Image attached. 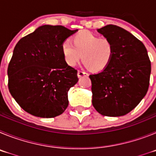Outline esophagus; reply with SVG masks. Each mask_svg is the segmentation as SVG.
<instances>
[{
	"mask_svg": "<svg viewBox=\"0 0 156 156\" xmlns=\"http://www.w3.org/2000/svg\"><path fill=\"white\" fill-rule=\"evenodd\" d=\"M77 76L78 77H82V76H88V74L85 72H83V71H78L77 72Z\"/></svg>",
	"mask_w": 156,
	"mask_h": 156,
	"instance_id": "1",
	"label": "esophagus"
}]
</instances>
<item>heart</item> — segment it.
<instances>
[{
    "label": "heart",
    "mask_w": 156,
    "mask_h": 156,
    "mask_svg": "<svg viewBox=\"0 0 156 156\" xmlns=\"http://www.w3.org/2000/svg\"><path fill=\"white\" fill-rule=\"evenodd\" d=\"M62 52L66 63L75 66L82 61L87 68L92 72L105 69L115 55L113 45L108 38L88 31H81L72 37V43L66 41L62 44Z\"/></svg>",
    "instance_id": "obj_1"
}]
</instances>
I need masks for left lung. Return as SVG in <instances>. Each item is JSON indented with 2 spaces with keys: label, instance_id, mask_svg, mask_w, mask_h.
Returning a JSON list of instances; mask_svg holds the SVG:
<instances>
[{
  "label": "left lung",
  "instance_id": "8db88e82",
  "mask_svg": "<svg viewBox=\"0 0 156 156\" xmlns=\"http://www.w3.org/2000/svg\"><path fill=\"white\" fill-rule=\"evenodd\" d=\"M98 32L110 40L115 55L105 69L89 76L92 104L103 115H124L147 94L151 62L143 43L124 29L107 25Z\"/></svg>",
  "mask_w": 156,
  "mask_h": 156
}]
</instances>
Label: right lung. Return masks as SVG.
Segmentation results:
<instances>
[{
    "label": "right lung",
    "mask_w": 156,
    "mask_h": 156,
    "mask_svg": "<svg viewBox=\"0 0 156 156\" xmlns=\"http://www.w3.org/2000/svg\"><path fill=\"white\" fill-rule=\"evenodd\" d=\"M76 31L44 25L16 44L8 68V89L28 113L53 118L68 107V91L78 77L65 62L62 44Z\"/></svg>",
    "instance_id": "right-lung-1"
}]
</instances>
